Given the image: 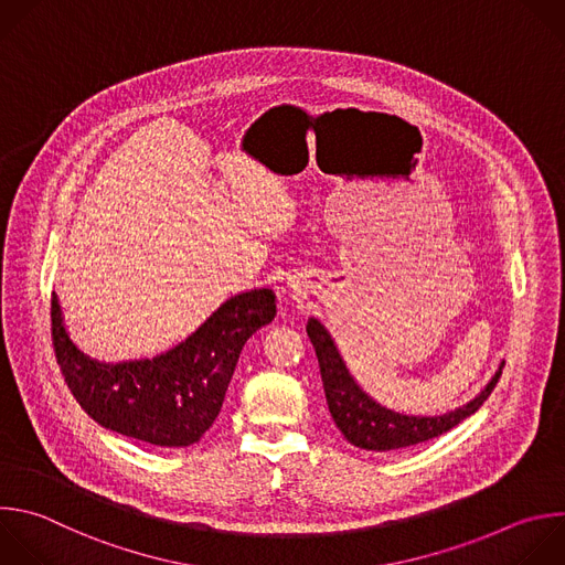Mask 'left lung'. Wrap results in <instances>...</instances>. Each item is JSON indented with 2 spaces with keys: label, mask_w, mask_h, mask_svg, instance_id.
<instances>
[{
  "label": "left lung",
  "mask_w": 565,
  "mask_h": 565,
  "mask_svg": "<svg viewBox=\"0 0 565 565\" xmlns=\"http://www.w3.org/2000/svg\"><path fill=\"white\" fill-rule=\"evenodd\" d=\"M306 332L315 345L321 382L326 393V404L330 411L332 422L341 430V435L356 448L363 450H399L415 444H424L428 439H435L455 426H459L466 417L475 415L483 402L494 391L501 367L494 372L490 384L481 391L479 397H475L463 408H457L441 417H406L399 413H393L377 402H372L350 377V372L330 339L328 330L317 321L308 319ZM503 365V363H501Z\"/></svg>",
  "instance_id": "8db88e82"
}]
</instances>
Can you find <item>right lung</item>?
<instances>
[{
    "label": "right lung",
    "instance_id": "add662e5",
    "mask_svg": "<svg viewBox=\"0 0 565 565\" xmlns=\"http://www.w3.org/2000/svg\"><path fill=\"white\" fill-rule=\"evenodd\" d=\"M275 315L270 288L242 292L166 354L99 363L68 339L53 292L51 334L64 382L88 417L137 441L183 448L198 444L213 426L244 343Z\"/></svg>",
    "mask_w": 565,
    "mask_h": 565
}]
</instances>
